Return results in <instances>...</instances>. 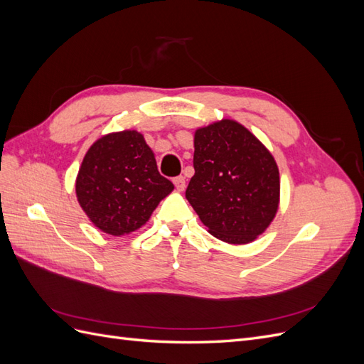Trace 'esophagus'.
I'll use <instances>...</instances> for the list:
<instances>
[{
	"instance_id": "obj_1",
	"label": "esophagus",
	"mask_w": 364,
	"mask_h": 364,
	"mask_svg": "<svg viewBox=\"0 0 364 364\" xmlns=\"http://www.w3.org/2000/svg\"><path fill=\"white\" fill-rule=\"evenodd\" d=\"M173 183H174L176 190H178V191H183L185 190V178H183V176H178V178H174Z\"/></svg>"
}]
</instances>
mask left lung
Wrapping results in <instances>:
<instances>
[{
  "label": "left lung",
  "instance_id": "left-lung-1",
  "mask_svg": "<svg viewBox=\"0 0 364 364\" xmlns=\"http://www.w3.org/2000/svg\"><path fill=\"white\" fill-rule=\"evenodd\" d=\"M193 164L185 196L209 232L245 245L266 230L278 211L279 171L246 127L222 119L197 130Z\"/></svg>",
  "mask_w": 364,
  "mask_h": 364
}]
</instances>
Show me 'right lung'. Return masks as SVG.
Instances as JSON below:
<instances>
[{"label": "right lung", "instance_id": "1", "mask_svg": "<svg viewBox=\"0 0 364 364\" xmlns=\"http://www.w3.org/2000/svg\"><path fill=\"white\" fill-rule=\"evenodd\" d=\"M173 188L159 174L153 151L135 130L94 142L75 181L83 211L98 229L111 235L141 228Z\"/></svg>", "mask_w": 364, "mask_h": 364}]
</instances>
